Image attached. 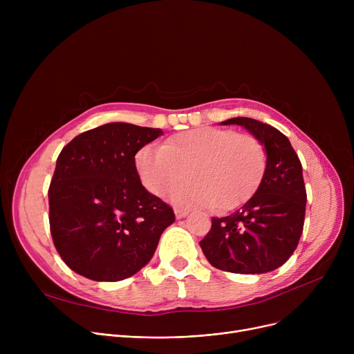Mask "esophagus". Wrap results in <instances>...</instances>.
Wrapping results in <instances>:
<instances>
[{
  "label": "esophagus",
  "mask_w": 354,
  "mask_h": 354,
  "mask_svg": "<svg viewBox=\"0 0 354 354\" xmlns=\"http://www.w3.org/2000/svg\"><path fill=\"white\" fill-rule=\"evenodd\" d=\"M189 212L187 211V209H182V208H175V215H176V218L178 219H180V218H185L187 216Z\"/></svg>",
  "instance_id": "34e87169"
}]
</instances>
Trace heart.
I'll return each mask as SVG.
<instances>
[{
  "label": "heart",
  "instance_id": "obj_1",
  "mask_svg": "<svg viewBox=\"0 0 354 354\" xmlns=\"http://www.w3.org/2000/svg\"><path fill=\"white\" fill-rule=\"evenodd\" d=\"M264 145L250 133L198 127L167 139L162 147L143 146L135 166L143 187L160 196L187 175L189 182L169 192L179 207L230 211L244 203L263 179Z\"/></svg>",
  "mask_w": 354,
  "mask_h": 354
}]
</instances>
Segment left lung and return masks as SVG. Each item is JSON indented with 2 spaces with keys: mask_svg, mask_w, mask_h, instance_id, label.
<instances>
[{
  "mask_svg": "<svg viewBox=\"0 0 354 354\" xmlns=\"http://www.w3.org/2000/svg\"><path fill=\"white\" fill-rule=\"evenodd\" d=\"M222 124H239L266 146L267 166L257 192L244 207L212 227L199 245L209 264L238 274H263L281 267L303 234L307 192L301 162L290 140L275 127L250 118Z\"/></svg>",
  "mask_w": 354,
  "mask_h": 354,
  "instance_id": "1",
  "label": "left lung"
}]
</instances>
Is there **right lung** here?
Wrapping results in <instances>:
<instances>
[{"label":"right lung","instance_id":"right-lung-1","mask_svg":"<svg viewBox=\"0 0 354 354\" xmlns=\"http://www.w3.org/2000/svg\"><path fill=\"white\" fill-rule=\"evenodd\" d=\"M160 135L107 123L63 147L48 188V221L54 247L74 272L120 281L151 261L175 214L143 188L135 155Z\"/></svg>","mask_w":354,"mask_h":354}]
</instances>
